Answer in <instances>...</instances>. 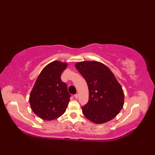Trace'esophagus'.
<instances>
[{"label":"esophagus","instance_id":"1","mask_svg":"<svg viewBox=\"0 0 155 155\" xmlns=\"http://www.w3.org/2000/svg\"><path fill=\"white\" fill-rule=\"evenodd\" d=\"M74 98H78V94H75L74 95Z\"/></svg>","mask_w":155,"mask_h":155}]
</instances>
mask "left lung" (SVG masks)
Instances as JSON below:
<instances>
[{"label":"left lung","mask_w":155,"mask_h":155,"mask_svg":"<svg viewBox=\"0 0 155 155\" xmlns=\"http://www.w3.org/2000/svg\"><path fill=\"white\" fill-rule=\"evenodd\" d=\"M75 67L88 87V101L82 107L84 117L96 124L113 119L124 104L123 88L113 72L97 61L80 62Z\"/></svg>","instance_id":"left-lung-1"}]
</instances>
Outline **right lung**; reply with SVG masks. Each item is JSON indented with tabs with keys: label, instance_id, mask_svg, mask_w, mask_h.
<instances>
[{
	"label": "right lung",
	"instance_id": "obj_1",
	"mask_svg": "<svg viewBox=\"0 0 155 155\" xmlns=\"http://www.w3.org/2000/svg\"><path fill=\"white\" fill-rule=\"evenodd\" d=\"M67 64L53 61L42 69L35 82L29 102L32 111L43 120H52L66 110L71 95L61 74Z\"/></svg>",
	"mask_w": 155,
	"mask_h": 155
}]
</instances>
